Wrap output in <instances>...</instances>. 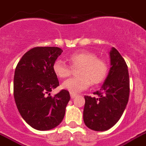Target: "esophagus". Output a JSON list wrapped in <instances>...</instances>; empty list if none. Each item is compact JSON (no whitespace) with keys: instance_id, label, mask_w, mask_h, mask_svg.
I'll use <instances>...</instances> for the list:
<instances>
[{"instance_id":"esophagus-1","label":"esophagus","mask_w":146,"mask_h":146,"mask_svg":"<svg viewBox=\"0 0 146 146\" xmlns=\"http://www.w3.org/2000/svg\"><path fill=\"white\" fill-rule=\"evenodd\" d=\"M70 97L72 99H73V98H75L76 97V94H73V93H70Z\"/></svg>"}]
</instances>
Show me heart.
<instances>
[{"mask_svg": "<svg viewBox=\"0 0 146 146\" xmlns=\"http://www.w3.org/2000/svg\"><path fill=\"white\" fill-rule=\"evenodd\" d=\"M67 60L71 67H79V77L67 79L62 84L63 88L71 93L82 92L87 89L91 84H100L106 78L108 71L106 61L97 58V55L91 52L81 51L73 53L67 58ZM71 67L60 59L56 60L52 65L53 72L60 79H64L70 75Z\"/></svg>", "mask_w": 146, "mask_h": 146, "instance_id": "heart-1", "label": "heart"}]
</instances>
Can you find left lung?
I'll return each mask as SVG.
<instances>
[{"label": "left lung", "mask_w": 146, "mask_h": 146, "mask_svg": "<svg viewBox=\"0 0 146 146\" xmlns=\"http://www.w3.org/2000/svg\"><path fill=\"white\" fill-rule=\"evenodd\" d=\"M110 67L100 91L85 96L83 120L88 128L96 131H107L122 115L130 94L127 65L118 51L112 47L110 52Z\"/></svg>", "instance_id": "left-lung-1"}]
</instances>
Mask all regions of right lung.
Here are the masks:
<instances>
[{"instance_id":"add662e5","label":"right lung","mask_w":146,"mask_h":146,"mask_svg":"<svg viewBox=\"0 0 146 146\" xmlns=\"http://www.w3.org/2000/svg\"><path fill=\"white\" fill-rule=\"evenodd\" d=\"M62 52L58 47H34L24 54L15 67V104L24 120L36 130H51L64 117L70 99L69 92L61 90L50 96L59 85L52 65Z\"/></svg>"}]
</instances>
